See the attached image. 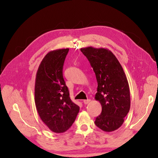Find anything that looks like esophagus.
<instances>
[{"mask_svg":"<svg viewBox=\"0 0 158 158\" xmlns=\"http://www.w3.org/2000/svg\"><path fill=\"white\" fill-rule=\"evenodd\" d=\"M90 102H91L90 99H85L84 100V103L86 105V104H88Z\"/></svg>","mask_w":158,"mask_h":158,"instance_id":"esophagus-1","label":"esophagus"}]
</instances>
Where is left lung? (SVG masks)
I'll return each mask as SVG.
<instances>
[{"label": "left lung", "instance_id": "obj_1", "mask_svg": "<svg viewBox=\"0 0 158 158\" xmlns=\"http://www.w3.org/2000/svg\"><path fill=\"white\" fill-rule=\"evenodd\" d=\"M80 50L88 59L98 82L95 99L101 103L102 111L95 118V125L106 132L115 131L123 125L131 107L125 72L109 49L88 47Z\"/></svg>", "mask_w": 158, "mask_h": 158}]
</instances>
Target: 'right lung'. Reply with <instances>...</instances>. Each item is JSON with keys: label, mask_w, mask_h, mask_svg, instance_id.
<instances>
[{"label": "right lung", "mask_w": 158, "mask_h": 158, "mask_svg": "<svg viewBox=\"0 0 158 158\" xmlns=\"http://www.w3.org/2000/svg\"><path fill=\"white\" fill-rule=\"evenodd\" d=\"M69 49L51 51L42 60L35 83V103L38 114L50 130L66 131L74 122L80 107L72 102L63 78L64 62Z\"/></svg>", "instance_id": "add662e5"}]
</instances>
